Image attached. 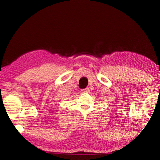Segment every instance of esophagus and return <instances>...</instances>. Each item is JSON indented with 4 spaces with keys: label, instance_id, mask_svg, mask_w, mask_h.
I'll list each match as a JSON object with an SVG mask.
<instances>
[{
    "label": "esophagus",
    "instance_id": "1",
    "mask_svg": "<svg viewBox=\"0 0 160 160\" xmlns=\"http://www.w3.org/2000/svg\"><path fill=\"white\" fill-rule=\"evenodd\" d=\"M82 93H88V92H90V89H89L88 88L82 89Z\"/></svg>",
    "mask_w": 160,
    "mask_h": 160
}]
</instances>
